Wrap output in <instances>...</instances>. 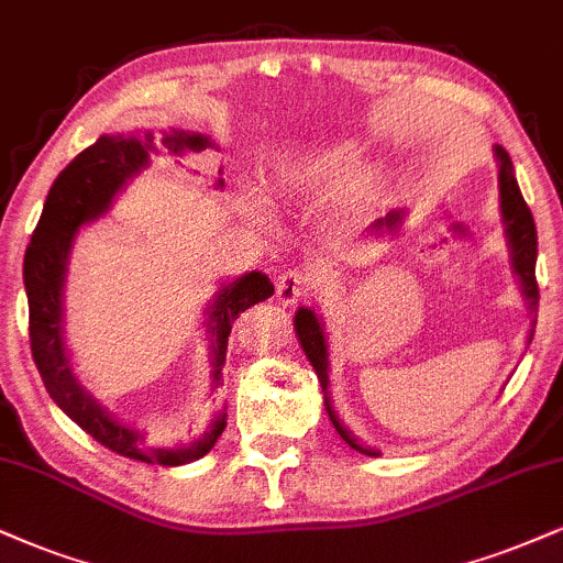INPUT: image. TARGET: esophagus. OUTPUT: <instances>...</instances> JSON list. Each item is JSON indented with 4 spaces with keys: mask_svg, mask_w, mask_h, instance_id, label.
I'll return each instance as SVG.
<instances>
[{
    "mask_svg": "<svg viewBox=\"0 0 563 563\" xmlns=\"http://www.w3.org/2000/svg\"><path fill=\"white\" fill-rule=\"evenodd\" d=\"M314 288V275L307 273V269H288V273L277 277V301L283 307H294L296 301L307 299Z\"/></svg>",
    "mask_w": 563,
    "mask_h": 563,
    "instance_id": "obj_1",
    "label": "esophagus"
}]
</instances>
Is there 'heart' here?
Masks as SVG:
<instances>
[{
  "instance_id": "heart-1",
  "label": "heart",
  "mask_w": 563,
  "mask_h": 563,
  "mask_svg": "<svg viewBox=\"0 0 563 563\" xmlns=\"http://www.w3.org/2000/svg\"><path fill=\"white\" fill-rule=\"evenodd\" d=\"M364 173V148L351 141L290 154L277 165V188L296 205H322L346 191Z\"/></svg>"
}]
</instances>
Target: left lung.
Here are the masks:
<instances>
[{"label":"left lung","instance_id":"8db88e82","mask_svg":"<svg viewBox=\"0 0 563 563\" xmlns=\"http://www.w3.org/2000/svg\"><path fill=\"white\" fill-rule=\"evenodd\" d=\"M496 159H498V194H500V217H504V225H506V241H509V252H511V267L514 275L519 277V286L521 294H525L527 309L532 314V330L527 343L532 341L534 333V317H538V301H540V290H538V280H534V262H538V230H534V220L530 207H527L525 196L519 191V183L514 178V165L511 157L506 154V148L496 146ZM404 212H390L385 214V220H377L375 228L377 233L383 230H396L401 225ZM294 328L296 335H299L301 349L307 358L311 362V367L317 372V380H320L322 390H324V409H328L330 422L338 430L351 449L358 453H367V456H377L375 449H367L364 443L351 435V432L343 428V422L338 419L333 404H330L328 396V341H324L322 333V322L317 320V314L311 309H299L294 317Z\"/></svg>","mask_w":563,"mask_h":563}]
</instances>
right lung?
I'll use <instances>...</instances> for the list:
<instances>
[{
	"label": "right lung",
	"instance_id": "obj_1",
	"mask_svg": "<svg viewBox=\"0 0 563 563\" xmlns=\"http://www.w3.org/2000/svg\"><path fill=\"white\" fill-rule=\"evenodd\" d=\"M162 144L173 154L201 152L212 146V141L201 133L173 131L162 139ZM154 152L152 133L146 135H101L78 154L63 173L57 175L49 196L44 201L42 220L33 230L23 262V283L29 294V333L31 354L38 375L46 385L52 401L65 411L80 430H86L97 443L120 456L135 462L180 466L191 464L214 449L217 438L225 430V411L214 417L212 428L188 445L175 449H152L144 432L114 419L110 411L99 406L91 393L76 380L63 338V288L67 275V256L80 225L97 220L110 209L112 199L133 175L148 165V154ZM222 186V180L217 183ZM275 286L267 275L249 273L239 280L228 283L217 290L212 307L207 309V333L212 341V380H220L225 364L228 335L241 311L273 296Z\"/></svg>",
	"mask_w": 563,
	"mask_h": 563
}]
</instances>
